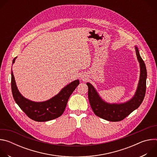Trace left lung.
I'll return each mask as SVG.
<instances>
[{"instance_id":"obj_1","label":"left lung","mask_w":157,"mask_h":157,"mask_svg":"<svg viewBox=\"0 0 157 157\" xmlns=\"http://www.w3.org/2000/svg\"><path fill=\"white\" fill-rule=\"evenodd\" d=\"M136 55L140 67V79L134 96L128 101L122 104H108L98 95L94 87L90 83L88 86V98L94 113L100 118L111 122H119L124 119L142 104L146 92L147 70L145 64L141 58L139 49L136 47Z\"/></svg>"}]
</instances>
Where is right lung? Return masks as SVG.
Returning <instances> with one entry per match:
<instances>
[{
    "mask_svg": "<svg viewBox=\"0 0 157 157\" xmlns=\"http://www.w3.org/2000/svg\"><path fill=\"white\" fill-rule=\"evenodd\" d=\"M16 58L13 59L12 63L15 62ZM79 84V80H75L63 88L52 99L44 102H33L25 98L19 93L13 72H11V88L15 101L29 118L37 122L48 121L61 116L70 96Z\"/></svg>",
    "mask_w": 157,
    "mask_h": 157,
    "instance_id": "1",
    "label": "right lung"
}]
</instances>
